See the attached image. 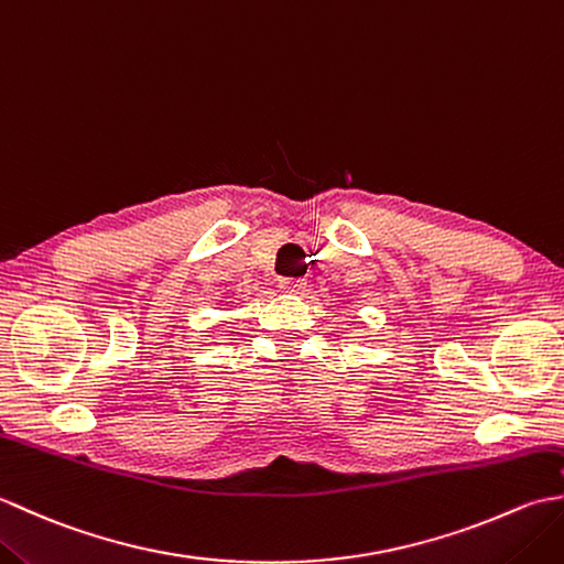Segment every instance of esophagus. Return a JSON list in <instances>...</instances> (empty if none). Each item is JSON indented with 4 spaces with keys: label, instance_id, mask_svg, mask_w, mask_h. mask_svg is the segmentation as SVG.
Wrapping results in <instances>:
<instances>
[{
    "label": "esophagus",
    "instance_id": "esophagus-1",
    "mask_svg": "<svg viewBox=\"0 0 564 564\" xmlns=\"http://www.w3.org/2000/svg\"><path fill=\"white\" fill-rule=\"evenodd\" d=\"M279 289H281L283 293L297 295V293L305 291V281H303V279H281V281H279Z\"/></svg>",
    "mask_w": 564,
    "mask_h": 564
}]
</instances>
